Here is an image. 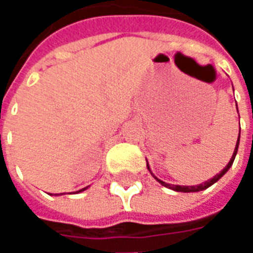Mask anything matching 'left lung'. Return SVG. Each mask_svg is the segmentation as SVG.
<instances>
[{
    "label": "left lung",
    "instance_id": "8db88e82",
    "mask_svg": "<svg viewBox=\"0 0 253 253\" xmlns=\"http://www.w3.org/2000/svg\"><path fill=\"white\" fill-rule=\"evenodd\" d=\"M233 86V85H232ZM237 112H239V110H237ZM239 143H240V132H239V138H237V142H236V148H234V152H233V156H232V159H230V161H229L228 164H226V167L223 168L219 173H217V175L214 176V177H211L210 180L205 181V183H202V184H196V186H175V184H168V183H165V181L160 180L159 177H156V176L153 175V172H152V169H150V167H149V164H146V167H148L149 172L152 173V176H153L156 180L159 181L161 186L167 187V188H170V190L176 191V192H199V191H203L206 190V188H209V187H211L214 183H217L221 177H222L226 172L229 170V168L232 167V164H233L234 159H236V154H237V150H239ZM148 161V160H146Z\"/></svg>",
    "mask_w": 253,
    "mask_h": 253
}]
</instances>
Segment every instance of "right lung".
<instances>
[{
    "mask_svg": "<svg viewBox=\"0 0 253 253\" xmlns=\"http://www.w3.org/2000/svg\"><path fill=\"white\" fill-rule=\"evenodd\" d=\"M89 188V186L88 187H85V188H83V190H80V191H77V192H83V191H85V190H88ZM52 195V194H51ZM54 195H59V194H54ZM61 195H62V194H61Z\"/></svg>",
    "mask_w": 253,
    "mask_h": 253,
    "instance_id": "add662e5",
    "label": "right lung"
}]
</instances>
